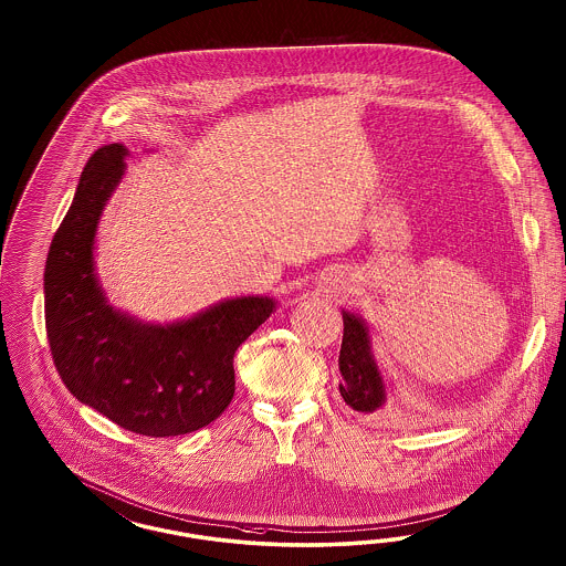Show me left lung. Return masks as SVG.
<instances>
[{"label": "left lung", "mask_w": 566, "mask_h": 566, "mask_svg": "<svg viewBox=\"0 0 566 566\" xmlns=\"http://www.w3.org/2000/svg\"><path fill=\"white\" fill-rule=\"evenodd\" d=\"M344 336L338 367L340 395L344 402L357 412H377L386 402V384L377 369L369 327L359 315L343 311Z\"/></svg>", "instance_id": "obj_1"}]
</instances>
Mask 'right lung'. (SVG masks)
I'll return each instance as SVG.
<instances>
[{
    "mask_svg": "<svg viewBox=\"0 0 566 566\" xmlns=\"http://www.w3.org/2000/svg\"><path fill=\"white\" fill-rule=\"evenodd\" d=\"M122 143L88 157L45 263V327L72 395L120 428L151 438L216 421L234 396V353L272 313L270 296L228 298L170 326L107 305L95 274L103 207L124 176Z\"/></svg>",
    "mask_w": 566,
    "mask_h": 566,
    "instance_id": "right-lung-1",
    "label": "right lung"
}]
</instances>
